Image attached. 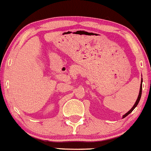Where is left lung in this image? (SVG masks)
Masks as SVG:
<instances>
[{"label":"left lung","mask_w":151,"mask_h":151,"mask_svg":"<svg viewBox=\"0 0 151 151\" xmlns=\"http://www.w3.org/2000/svg\"><path fill=\"white\" fill-rule=\"evenodd\" d=\"M142 83H143V79H141V83H140V92H139V94H138V97H137V99L136 100V102H135V103L134 104V105L132 106V107L131 109H130V110L128 111V112H126V113L125 114V115H123L122 116V118H125L126 116H127L129 115V114H130L131 112H132V110H134V109L135 108V107H137V104L139 103V102H140V97H141V94H142Z\"/></svg>","instance_id":"1"}]
</instances>
